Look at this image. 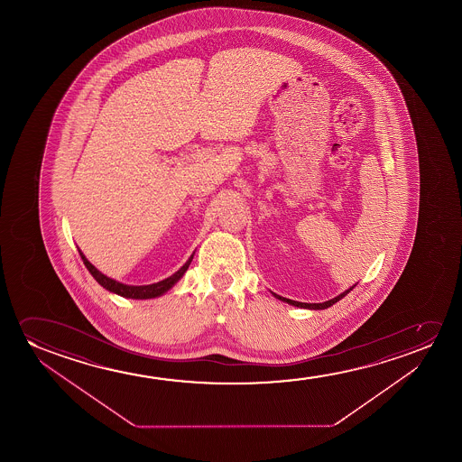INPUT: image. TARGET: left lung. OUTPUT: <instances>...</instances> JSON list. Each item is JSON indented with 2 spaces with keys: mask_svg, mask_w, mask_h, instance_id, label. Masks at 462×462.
<instances>
[{
  "mask_svg": "<svg viewBox=\"0 0 462 462\" xmlns=\"http://www.w3.org/2000/svg\"><path fill=\"white\" fill-rule=\"evenodd\" d=\"M354 287H350L348 291H342L341 295H337V297L333 298V300H328V301H325V303H300V301H293V300H289V298L279 297L276 293H273V295L278 298V300H281V301H285V303L291 304V306H297V308H304V310H327L329 306H333V304L337 303L341 298L346 297L348 291H352Z\"/></svg>",
  "mask_w": 462,
  "mask_h": 462,
  "instance_id": "obj_1",
  "label": "left lung"
}]
</instances>
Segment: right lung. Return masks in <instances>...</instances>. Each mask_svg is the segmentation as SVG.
<instances>
[{"label":"right lung","instance_id":"right-lung-1","mask_svg":"<svg viewBox=\"0 0 462 462\" xmlns=\"http://www.w3.org/2000/svg\"><path fill=\"white\" fill-rule=\"evenodd\" d=\"M79 253H80L83 263H85V266L88 268V272L91 273V276H93V278H95L96 281H97V282L106 289V291L116 293V295H120V297L134 298V300H148V298H156L161 297V295H164L165 291L171 289L173 285L177 284L180 279L183 278L184 273H186V270L189 268L192 257H194V254H192L189 260H188V262H186V263H184V265L181 266L175 274H171V278L164 279V281H159L156 284L127 285L121 284V282L115 281V279L107 278V276H106V274H102L95 265H91V263H89L88 259L83 255L80 249H79Z\"/></svg>","mask_w":462,"mask_h":462}]
</instances>
